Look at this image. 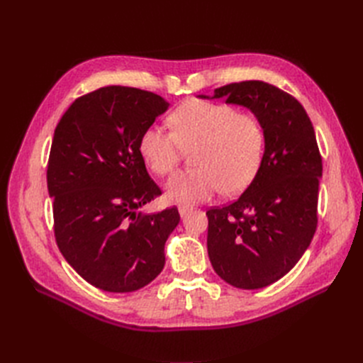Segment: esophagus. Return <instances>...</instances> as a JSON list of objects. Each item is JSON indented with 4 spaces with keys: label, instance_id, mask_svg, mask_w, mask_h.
Returning <instances> with one entry per match:
<instances>
[{
    "label": "esophagus",
    "instance_id": "34e87169",
    "mask_svg": "<svg viewBox=\"0 0 363 363\" xmlns=\"http://www.w3.org/2000/svg\"><path fill=\"white\" fill-rule=\"evenodd\" d=\"M191 209H192V208H191V206H188V204H180V206H179V212H180L182 217H184V215L188 213Z\"/></svg>",
    "mask_w": 363,
    "mask_h": 363
}]
</instances>
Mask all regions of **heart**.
Segmentation results:
<instances>
[{"label": "heart", "instance_id": "obj_1", "mask_svg": "<svg viewBox=\"0 0 363 363\" xmlns=\"http://www.w3.org/2000/svg\"><path fill=\"white\" fill-rule=\"evenodd\" d=\"M172 131L151 125L139 139V151L151 171L171 174L184 151L195 148L197 168L174 175L168 197L192 204L209 200L218 191L237 194L257 175L264 154V131L257 117L232 105L192 99L169 116Z\"/></svg>", "mask_w": 363, "mask_h": 363}]
</instances>
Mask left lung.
I'll return each instance as SVG.
<instances>
[{
  "instance_id": "8db88e82",
  "label": "left lung",
  "mask_w": 363,
  "mask_h": 363,
  "mask_svg": "<svg viewBox=\"0 0 363 363\" xmlns=\"http://www.w3.org/2000/svg\"><path fill=\"white\" fill-rule=\"evenodd\" d=\"M220 97L257 116L266 148L241 197L206 212L208 253L213 270L230 286L262 289L287 275L310 246L318 226L322 157L310 117L281 88L244 81L215 88L213 99Z\"/></svg>"
}]
</instances>
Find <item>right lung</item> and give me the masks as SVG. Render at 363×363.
<instances>
[{
	"instance_id": "add662e5",
	"label": "right lung",
	"mask_w": 363,
	"mask_h": 363,
	"mask_svg": "<svg viewBox=\"0 0 363 363\" xmlns=\"http://www.w3.org/2000/svg\"><path fill=\"white\" fill-rule=\"evenodd\" d=\"M168 106L159 94L111 85L77 97L56 125L47 166L56 244L101 290L135 291L163 270L179 211L137 209L162 195L139 139Z\"/></svg>"
}]
</instances>
